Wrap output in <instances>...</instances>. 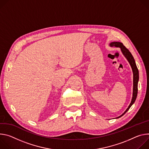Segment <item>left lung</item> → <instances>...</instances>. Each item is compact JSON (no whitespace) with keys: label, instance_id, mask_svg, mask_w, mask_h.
<instances>
[{"label":"left lung","instance_id":"1","mask_svg":"<svg viewBox=\"0 0 149 149\" xmlns=\"http://www.w3.org/2000/svg\"><path fill=\"white\" fill-rule=\"evenodd\" d=\"M109 45L111 47L115 46L116 47H120L121 48V50L123 54H124V56L125 57V58L128 61V62L131 65V67L132 68V70H133V97H132V100H131V102L130 105L128 106V108L125 110V111L124 112V113H123L121 115H120V117H117V118H118L122 117L124 114H125L128 111L130 108L131 107L132 105L134 103V102L136 100L137 93H138V81H139V70L137 68V65H136V62H135L133 56H132V54L130 52V51L123 45V44L122 42H112L110 43Z\"/></svg>","mask_w":149,"mask_h":149}]
</instances>
